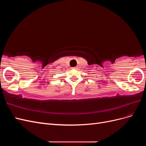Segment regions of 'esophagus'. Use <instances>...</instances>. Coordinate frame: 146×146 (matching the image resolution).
Masks as SVG:
<instances>
[{
	"mask_svg": "<svg viewBox=\"0 0 146 146\" xmlns=\"http://www.w3.org/2000/svg\"><path fill=\"white\" fill-rule=\"evenodd\" d=\"M73 69H78V67H74V68H73Z\"/></svg>",
	"mask_w": 146,
	"mask_h": 146,
	"instance_id": "esophagus-1",
	"label": "esophagus"
}]
</instances>
